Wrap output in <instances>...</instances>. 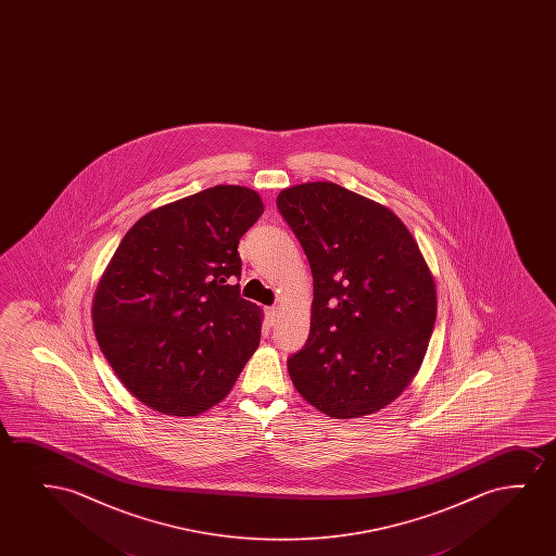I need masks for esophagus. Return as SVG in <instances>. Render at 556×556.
Listing matches in <instances>:
<instances>
[{"label":"esophagus","mask_w":556,"mask_h":556,"mask_svg":"<svg viewBox=\"0 0 556 556\" xmlns=\"http://www.w3.org/2000/svg\"><path fill=\"white\" fill-rule=\"evenodd\" d=\"M277 317H279V309H277V307H266V323L269 327L275 325Z\"/></svg>","instance_id":"34e87169"}]
</instances>
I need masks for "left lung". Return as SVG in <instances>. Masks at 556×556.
<instances>
[{
    "instance_id": "8db88e82",
    "label": "left lung",
    "mask_w": 556,
    "mask_h": 556,
    "mask_svg": "<svg viewBox=\"0 0 556 556\" xmlns=\"http://www.w3.org/2000/svg\"><path fill=\"white\" fill-rule=\"evenodd\" d=\"M277 206L313 275L312 328L290 380L330 418L386 408L418 374L437 319L416 239L389 206L334 182L287 188Z\"/></svg>"
}]
</instances>
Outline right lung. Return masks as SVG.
Returning <instances> with one entry per match:
<instances>
[{"label":"right lung","instance_id":"obj_1","mask_svg":"<svg viewBox=\"0 0 556 556\" xmlns=\"http://www.w3.org/2000/svg\"><path fill=\"white\" fill-rule=\"evenodd\" d=\"M256 191L214 186L157 206L125 233L92 298L100 350L130 395L190 418L228 396L260 343L262 309L239 296V239Z\"/></svg>","mask_w":556,"mask_h":556}]
</instances>
